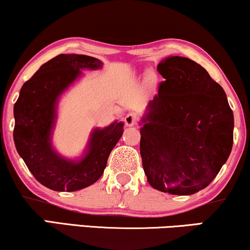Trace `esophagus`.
<instances>
[{"instance_id": "esophagus-1", "label": "esophagus", "mask_w": 250, "mask_h": 250, "mask_svg": "<svg viewBox=\"0 0 250 250\" xmlns=\"http://www.w3.org/2000/svg\"><path fill=\"white\" fill-rule=\"evenodd\" d=\"M137 121H138L137 115L132 114V113H129V114L125 115V125H128V127L135 125L136 123H137Z\"/></svg>"}]
</instances>
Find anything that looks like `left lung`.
<instances>
[{
	"mask_svg": "<svg viewBox=\"0 0 250 250\" xmlns=\"http://www.w3.org/2000/svg\"><path fill=\"white\" fill-rule=\"evenodd\" d=\"M165 78L142 119L140 150L151 187L191 195L212 182L233 145L234 118L225 91L202 65L169 56Z\"/></svg>",
	"mask_w": 250,
	"mask_h": 250,
	"instance_id": "8db88e82",
	"label": "left lung"
}]
</instances>
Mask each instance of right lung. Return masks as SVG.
<instances>
[{
    "instance_id": "obj_1",
    "label": "right lung",
    "mask_w": 250,
    "mask_h": 250,
    "mask_svg": "<svg viewBox=\"0 0 250 250\" xmlns=\"http://www.w3.org/2000/svg\"><path fill=\"white\" fill-rule=\"evenodd\" d=\"M96 58L60 54L40 67L21 88L14 107V141L17 152L37 181L56 191H75L88 187L103 175L110 151L123 132V123L96 129L87 153L80 163L59 157L50 145L56 100L82 74L81 69H98Z\"/></svg>"
}]
</instances>
